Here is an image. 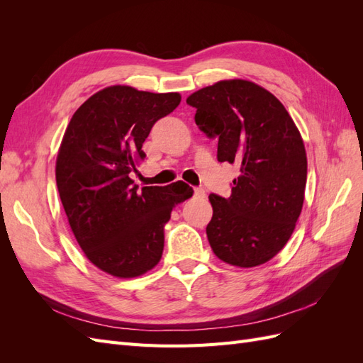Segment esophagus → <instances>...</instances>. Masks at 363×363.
<instances>
[{
    "label": "esophagus",
    "mask_w": 363,
    "mask_h": 363,
    "mask_svg": "<svg viewBox=\"0 0 363 363\" xmlns=\"http://www.w3.org/2000/svg\"><path fill=\"white\" fill-rule=\"evenodd\" d=\"M194 196L196 200H203V199H206V191L203 188H195L194 189Z\"/></svg>",
    "instance_id": "34e87169"
}]
</instances>
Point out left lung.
Instances as JSON below:
<instances>
[{
  "mask_svg": "<svg viewBox=\"0 0 363 363\" xmlns=\"http://www.w3.org/2000/svg\"><path fill=\"white\" fill-rule=\"evenodd\" d=\"M186 103L203 133L218 139V162L240 164L228 199L208 195V244L230 265H262L286 245L301 213L307 159L300 131L276 96L247 80L218 82Z\"/></svg>",
  "mask_w": 363,
  "mask_h": 363,
  "instance_id": "obj_1",
  "label": "left lung"
}]
</instances>
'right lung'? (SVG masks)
I'll return each instance as SVG.
<instances>
[{
  "label": "right lung",
  "mask_w": 363,
  "mask_h": 363,
  "mask_svg": "<svg viewBox=\"0 0 363 363\" xmlns=\"http://www.w3.org/2000/svg\"><path fill=\"white\" fill-rule=\"evenodd\" d=\"M180 100L177 92L111 86L77 108L65 131L56 162L65 213L86 257L115 277L157 265L172 208L194 194L183 182L139 191L130 179L152 125Z\"/></svg>",
  "instance_id": "add662e5"
}]
</instances>
